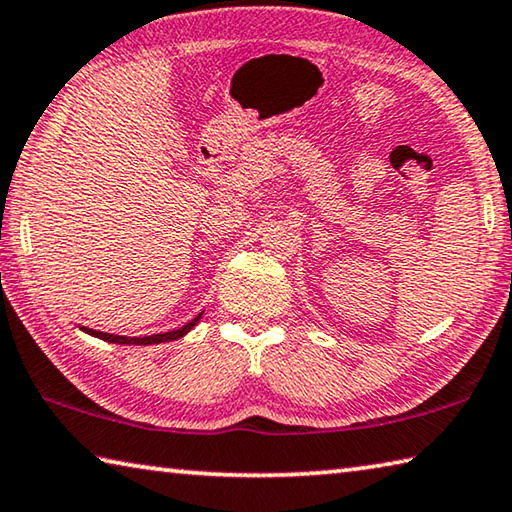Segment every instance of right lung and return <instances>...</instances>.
<instances>
[{"instance_id":"add662e5","label":"right lung","mask_w":512,"mask_h":512,"mask_svg":"<svg viewBox=\"0 0 512 512\" xmlns=\"http://www.w3.org/2000/svg\"><path fill=\"white\" fill-rule=\"evenodd\" d=\"M203 314H198L194 320H189L187 325H183L180 329H173V332H164V334H153V336H142V339H135V336H117V334H106V332H97V329H90V327H81L83 332H88L92 336H97V339L103 341H110V343H121V345H153V343H164V341H176V339H183V336L192 329L198 320H201Z\"/></svg>"}]
</instances>
